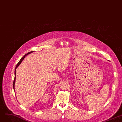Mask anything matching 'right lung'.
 <instances>
[{"label":"right lung","mask_w":122,"mask_h":122,"mask_svg":"<svg viewBox=\"0 0 122 122\" xmlns=\"http://www.w3.org/2000/svg\"><path fill=\"white\" fill-rule=\"evenodd\" d=\"M33 51H31V52H29L28 54H26L25 55L22 57V58H21V59L20 60V61L18 62V63L17 64V65H16V67H15V79H14V80H13V89H15V78H16V68L17 67L19 66V65H20V64L21 63V62H22V61L24 59V58H25V57L28 55V54H30V53H32Z\"/></svg>","instance_id":"obj_1"}]
</instances>
